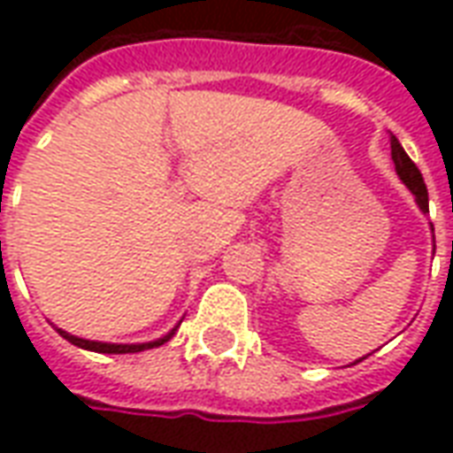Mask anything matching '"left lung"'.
Segmentation results:
<instances>
[{
    "label": "left lung",
    "mask_w": 453,
    "mask_h": 453,
    "mask_svg": "<svg viewBox=\"0 0 453 453\" xmlns=\"http://www.w3.org/2000/svg\"><path fill=\"white\" fill-rule=\"evenodd\" d=\"M390 152H393V162H395V169H398L403 184L415 194L419 208H422L425 213H429V196L427 187H425V179H422L418 165L408 157V152L403 150V145H400L395 135H390Z\"/></svg>",
    "instance_id": "left-lung-1"
}]
</instances>
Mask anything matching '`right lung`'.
<instances>
[{
	"label": "right lung",
	"mask_w": 453,
	"mask_h": 453,
	"mask_svg": "<svg viewBox=\"0 0 453 453\" xmlns=\"http://www.w3.org/2000/svg\"><path fill=\"white\" fill-rule=\"evenodd\" d=\"M58 333L63 334V337L67 342H73V344H77V347H82V349L102 351V354H135V351L152 349V347H159V344H165V342L172 340V334H174V333H169L167 337H162V340H157V342H148V344H106V342L80 340V337H74V334L63 333V330H58Z\"/></svg>",
	"instance_id": "right-lung-1"
}]
</instances>
